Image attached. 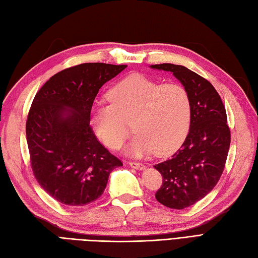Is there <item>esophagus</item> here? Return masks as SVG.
Wrapping results in <instances>:
<instances>
[{"instance_id": "esophagus-1", "label": "esophagus", "mask_w": 258, "mask_h": 258, "mask_svg": "<svg viewBox=\"0 0 258 258\" xmlns=\"http://www.w3.org/2000/svg\"><path fill=\"white\" fill-rule=\"evenodd\" d=\"M129 166L133 167L134 169H139V170H143L145 169V165L141 164V162H137V161H130L129 162Z\"/></svg>"}]
</instances>
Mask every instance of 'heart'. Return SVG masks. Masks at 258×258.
I'll return each mask as SVG.
<instances>
[{"label":"heart","mask_w":258,"mask_h":258,"mask_svg":"<svg viewBox=\"0 0 258 258\" xmlns=\"http://www.w3.org/2000/svg\"><path fill=\"white\" fill-rule=\"evenodd\" d=\"M110 104H98L91 111V124L102 143L119 149L130 134L134 156L154 151L167 156L176 151L190 130L192 103L185 88L176 83L161 85L143 75H133L108 93Z\"/></svg>","instance_id":"obj_1"}]
</instances>
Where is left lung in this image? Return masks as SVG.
<instances>
[{
    "label": "left lung",
    "instance_id": "left-lung-1",
    "mask_svg": "<svg viewBox=\"0 0 258 258\" xmlns=\"http://www.w3.org/2000/svg\"><path fill=\"white\" fill-rule=\"evenodd\" d=\"M152 69L172 72L191 99L192 117L186 140L171 158L155 165L162 176L156 199L166 207L183 209L216 186L230 146L225 106L206 79L183 66L161 63Z\"/></svg>",
    "mask_w": 258,
    "mask_h": 258
}]
</instances>
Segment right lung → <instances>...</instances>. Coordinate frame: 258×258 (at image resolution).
<instances>
[{
  "label": "right lung",
  "instance_id": "1",
  "mask_svg": "<svg viewBox=\"0 0 258 258\" xmlns=\"http://www.w3.org/2000/svg\"><path fill=\"white\" fill-rule=\"evenodd\" d=\"M127 66L82 63L51 77L33 99L26 141L35 179L55 201L85 206L106 189L110 172L122 166L100 144L90 125L99 89Z\"/></svg>",
  "mask_w": 258,
  "mask_h": 258
}]
</instances>
